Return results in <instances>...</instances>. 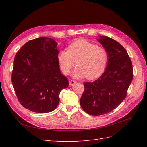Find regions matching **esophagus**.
<instances>
[{
  "label": "esophagus",
  "mask_w": 147,
  "mask_h": 147,
  "mask_svg": "<svg viewBox=\"0 0 147 147\" xmlns=\"http://www.w3.org/2000/svg\"><path fill=\"white\" fill-rule=\"evenodd\" d=\"M77 83V81L74 80H69V84L70 86L74 85V84Z\"/></svg>",
  "instance_id": "1"
}]
</instances>
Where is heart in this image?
Instances as JSON below:
<instances>
[{
    "label": "heart",
    "instance_id": "b5f03b06",
    "mask_svg": "<svg viewBox=\"0 0 147 147\" xmlns=\"http://www.w3.org/2000/svg\"><path fill=\"white\" fill-rule=\"evenodd\" d=\"M59 67L68 75L77 62L78 67L72 73L76 78L99 77L104 73L109 63L106 49L86 40H79L69 45L68 50H61L57 55Z\"/></svg>",
    "mask_w": 147,
    "mask_h": 147
}]
</instances>
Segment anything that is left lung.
Masks as SVG:
<instances>
[{"mask_svg":"<svg viewBox=\"0 0 147 147\" xmlns=\"http://www.w3.org/2000/svg\"><path fill=\"white\" fill-rule=\"evenodd\" d=\"M99 42L109 53V63L104 74L93 82L84 83L80 103L84 112L99 116L112 112L126 98L132 80V64L121 44L108 37Z\"/></svg>","mask_w":147,"mask_h":147,"instance_id":"8db88e82","label":"left lung"}]
</instances>
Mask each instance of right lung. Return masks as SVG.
<instances>
[{
	"label": "right lung",
	"mask_w": 147,
	"mask_h": 147,
	"mask_svg": "<svg viewBox=\"0 0 147 147\" xmlns=\"http://www.w3.org/2000/svg\"><path fill=\"white\" fill-rule=\"evenodd\" d=\"M57 43L48 37L28 42L16 53L11 82L20 103L37 113L54 110L59 94L69 81L61 74L57 61Z\"/></svg>",
	"instance_id": "obj_1"
}]
</instances>
